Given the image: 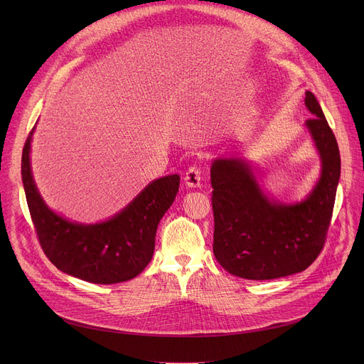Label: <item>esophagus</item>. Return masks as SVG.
Returning a JSON list of instances; mask_svg holds the SVG:
<instances>
[{
	"instance_id": "obj_1",
	"label": "esophagus",
	"mask_w": 364,
	"mask_h": 364,
	"mask_svg": "<svg viewBox=\"0 0 364 364\" xmlns=\"http://www.w3.org/2000/svg\"><path fill=\"white\" fill-rule=\"evenodd\" d=\"M184 181H186V186H188V187H199L200 186V169L198 166H190L186 171Z\"/></svg>"
}]
</instances>
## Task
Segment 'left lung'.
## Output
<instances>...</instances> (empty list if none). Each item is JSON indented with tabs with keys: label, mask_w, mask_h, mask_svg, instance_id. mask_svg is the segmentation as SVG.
I'll return each instance as SVG.
<instances>
[{
	"label": "left lung",
	"mask_w": 364,
	"mask_h": 364,
	"mask_svg": "<svg viewBox=\"0 0 364 364\" xmlns=\"http://www.w3.org/2000/svg\"><path fill=\"white\" fill-rule=\"evenodd\" d=\"M305 106L313 113L305 127L318 151L321 172L304 200L270 199L242 158H217L211 165L214 255L233 276L270 280L301 273L323 250L341 177V156L311 91L305 92Z\"/></svg>",
	"instance_id": "obj_1"
}]
</instances>
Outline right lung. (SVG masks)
Segmentation results:
<instances>
[{
    "label": "right lung",
    "instance_id": "1",
    "mask_svg": "<svg viewBox=\"0 0 364 364\" xmlns=\"http://www.w3.org/2000/svg\"><path fill=\"white\" fill-rule=\"evenodd\" d=\"M33 129L23 147L22 181L47 258L63 273L90 283L113 284L139 276L153 257L156 228L177 196L180 176L151 181L121 213L106 221H70L50 209L38 192L31 169Z\"/></svg>",
    "mask_w": 364,
    "mask_h": 364
}]
</instances>
